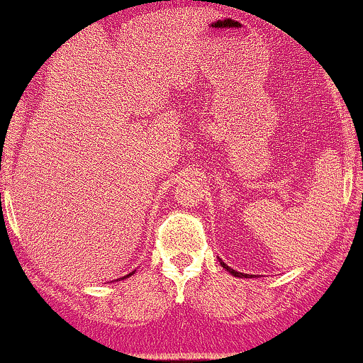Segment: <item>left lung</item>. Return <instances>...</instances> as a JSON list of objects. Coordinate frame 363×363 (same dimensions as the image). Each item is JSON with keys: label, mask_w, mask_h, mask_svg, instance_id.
<instances>
[{"label": "left lung", "mask_w": 363, "mask_h": 363, "mask_svg": "<svg viewBox=\"0 0 363 363\" xmlns=\"http://www.w3.org/2000/svg\"><path fill=\"white\" fill-rule=\"evenodd\" d=\"M221 266L225 267V269H226L228 272H231L233 276H236V277H245V274H242V272H238V271H235V269H231V267L228 266V264H225V262H223V261H221ZM246 277H247V274H246Z\"/></svg>", "instance_id": "1"}]
</instances>
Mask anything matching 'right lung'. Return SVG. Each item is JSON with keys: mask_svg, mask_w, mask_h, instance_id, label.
Segmentation results:
<instances>
[{"mask_svg": "<svg viewBox=\"0 0 363 363\" xmlns=\"http://www.w3.org/2000/svg\"><path fill=\"white\" fill-rule=\"evenodd\" d=\"M132 274H133V272H130V274H127V276H123V277H121V279H127V277H128V276H132ZM117 281H118V279H117Z\"/></svg>", "mask_w": 363, "mask_h": 363, "instance_id": "add662e5", "label": "right lung"}]
</instances>
